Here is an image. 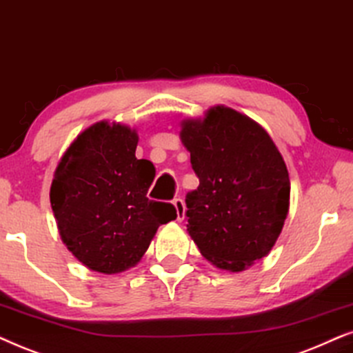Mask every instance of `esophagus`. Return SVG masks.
<instances>
[{"label":"esophagus","mask_w":353,"mask_h":353,"mask_svg":"<svg viewBox=\"0 0 353 353\" xmlns=\"http://www.w3.org/2000/svg\"><path fill=\"white\" fill-rule=\"evenodd\" d=\"M172 205H174V208H176L177 221L184 219V216H185V203H184V200H182V199H174L172 200Z\"/></svg>","instance_id":"34e87169"}]
</instances>
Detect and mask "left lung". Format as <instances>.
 I'll use <instances>...</instances> for the list:
<instances>
[{"label": "left lung", "instance_id": "8db88e82", "mask_svg": "<svg viewBox=\"0 0 353 353\" xmlns=\"http://www.w3.org/2000/svg\"><path fill=\"white\" fill-rule=\"evenodd\" d=\"M181 125L200 181L185 196L187 231L216 268L247 270L271 252L288 218L284 159L258 122L228 106Z\"/></svg>", "mask_w": 353, "mask_h": 353}]
</instances>
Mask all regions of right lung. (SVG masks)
<instances>
[{
	"mask_svg": "<svg viewBox=\"0 0 353 353\" xmlns=\"http://www.w3.org/2000/svg\"><path fill=\"white\" fill-rule=\"evenodd\" d=\"M137 143L135 129L97 122L69 145L51 182L61 239L82 265L103 274L137 265L159 225L177 218L171 203L148 200L154 166L135 158Z\"/></svg>",
	"mask_w": 353,
	"mask_h": 353,
	"instance_id": "add662e5",
	"label": "right lung"
}]
</instances>
